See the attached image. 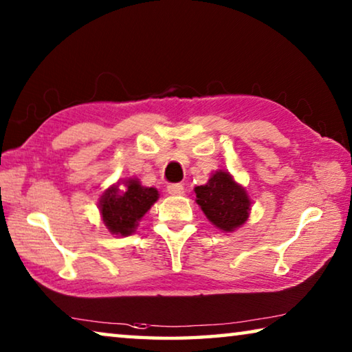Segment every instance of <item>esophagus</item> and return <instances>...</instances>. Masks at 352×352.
Segmentation results:
<instances>
[{"label":"esophagus","instance_id":"34e87169","mask_svg":"<svg viewBox=\"0 0 352 352\" xmlns=\"http://www.w3.org/2000/svg\"><path fill=\"white\" fill-rule=\"evenodd\" d=\"M168 192H169L170 195H183V194H184V188L182 186L180 183L169 184V186H168Z\"/></svg>","mask_w":352,"mask_h":352}]
</instances>
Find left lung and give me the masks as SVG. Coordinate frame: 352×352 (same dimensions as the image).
Wrapping results in <instances>:
<instances>
[{
    "label": "left lung",
    "instance_id": "obj_1",
    "mask_svg": "<svg viewBox=\"0 0 352 352\" xmlns=\"http://www.w3.org/2000/svg\"><path fill=\"white\" fill-rule=\"evenodd\" d=\"M195 204L210 222L223 233H233L247 222L252 200L247 189L230 172L219 169L206 184L194 188Z\"/></svg>",
    "mask_w": 352,
    "mask_h": 352
}]
</instances>
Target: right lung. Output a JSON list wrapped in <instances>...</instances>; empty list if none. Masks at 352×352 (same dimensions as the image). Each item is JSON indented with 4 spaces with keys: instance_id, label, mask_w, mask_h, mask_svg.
<instances>
[{
    "instance_id": "add662e5",
    "label": "right lung",
    "mask_w": 352,
    "mask_h": 352,
    "mask_svg": "<svg viewBox=\"0 0 352 352\" xmlns=\"http://www.w3.org/2000/svg\"><path fill=\"white\" fill-rule=\"evenodd\" d=\"M158 197L157 189L142 186L138 178L118 180L100 195V217L111 234H116V237L130 236Z\"/></svg>"
}]
</instances>
